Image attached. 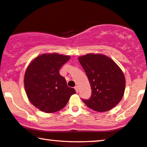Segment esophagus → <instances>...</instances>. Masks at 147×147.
Segmentation results:
<instances>
[{"label": "esophagus", "instance_id": "esophagus-1", "mask_svg": "<svg viewBox=\"0 0 147 147\" xmlns=\"http://www.w3.org/2000/svg\"><path fill=\"white\" fill-rule=\"evenodd\" d=\"M75 91H76V92H77V93H79V87H78L77 85L75 86Z\"/></svg>", "mask_w": 147, "mask_h": 147}]
</instances>
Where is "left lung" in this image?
<instances>
[{
  "instance_id": "obj_1",
  "label": "left lung",
  "mask_w": 147,
  "mask_h": 147,
  "mask_svg": "<svg viewBox=\"0 0 147 147\" xmlns=\"http://www.w3.org/2000/svg\"><path fill=\"white\" fill-rule=\"evenodd\" d=\"M85 71L92 94L83 101L93 110L103 112L110 110L122 100L126 87L122 70L108 56L101 54H87L78 58Z\"/></svg>"
}]
</instances>
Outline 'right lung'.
<instances>
[{
    "label": "right lung",
    "instance_id": "obj_1",
    "mask_svg": "<svg viewBox=\"0 0 147 147\" xmlns=\"http://www.w3.org/2000/svg\"><path fill=\"white\" fill-rule=\"evenodd\" d=\"M70 58L58 53L43 54L27 66L24 76L25 92L29 101L40 111L54 113L60 110L76 93L59 73Z\"/></svg>",
    "mask_w": 147,
    "mask_h": 147
}]
</instances>
